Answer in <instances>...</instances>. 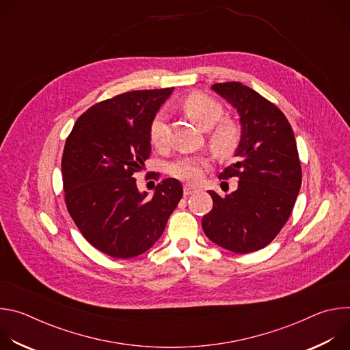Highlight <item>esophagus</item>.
Here are the masks:
<instances>
[{
	"label": "esophagus",
	"instance_id": "34e87169",
	"mask_svg": "<svg viewBox=\"0 0 350 350\" xmlns=\"http://www.w3.org/2000/svg\"><path fill=\"white\" fill-rule=\"evenodd\" d=\"M193 192H196V187L191 185V184H185L184 185V195L188 196V195H192Z\"/></svg>",
	"mask_w": 350,
	"mask_h": 350
}]
</instances>
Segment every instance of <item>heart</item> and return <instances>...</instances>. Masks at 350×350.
<instances>
[{
  "label": "heart",
  "mask_w": 350,
  "mask_h": 350,
  "mask_svg": "<svg viewBox=\"0 0 350 350\" xmlns=\"http://www.w3.org/2000/svg\"><path fill=\"white\" fill-rule=\"evenodd\" d=\"M184 112L192 119L199 127L209 129L208 139L213 151L221 157L231 155L239 141L241 129L239 126L228 119L223 118L224 108L208 94L192 92L183 99L181 104ZM148 137L157 148H162L166 142V115L165 112H157L148 126ZM208 167V161L196 157H183L177 159L170 170L172 174L180 180L195 183L202 177L204 170Z\"/></svg>",
  "instance_id": "1"
}]
</instances>
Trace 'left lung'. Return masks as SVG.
I'll return each instance as SVG.
<instances>
[{
	"mask_svg": "<svg viewBox=\"0 0 350 350\" xmlns=\"http://www.w3.org/2000/svg\"><path fill=\"white\" fill-rule=\"evenodd\" d=\"M238 111L242 126L238 161L219 178H238L221 198L209 191L212 211L202 217L206 237L227 251L249 254L269 245L285 226L302 184L293 130L269 99L238 81L212 85Z\"/></svg>",
	"mask_w": 350,
	"mask_h": 350,
	"instance_id": "obj_1",
	"label": "left lung"
}]
</instances>
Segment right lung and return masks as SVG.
<instances>
[{
  "label": "right lung",
  "mask_w": 350,
  "mask_h": 350,
  "mask_svg": "<svg viewBox=\"0 0 350 350\" xmlns=\"http://www.w3.org/2000/svg\"><path fill=\"white\" fill-rule=\"evenodd\" d=\"M174 88L137 90L88 108L66 138L62 157L65 204L83 237L103 254L130 259L162 235L183 196L181 183L165 178L152 196L134 174L151 155L148 126ZM159 180V173H152Z\"/></svg>",
  "instance_id": "add662e5"
}]
</instances>
